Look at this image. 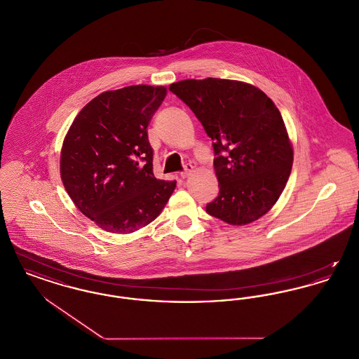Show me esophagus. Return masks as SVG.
<instances>
[{
	"label": "esophagus",
	"instance_id": "34e87169",
	"mask_svg": "<svg viewBox=\"0 0 359 359\" xmlns=\"http://www.w3.org/2000/svg\"><path fill=\"white\" fill-rule=\"evenodd\" d=\"M194 171V167L191 165V164H187L186 167H184V171L180 172V177L182 179H186V177H188L189 175H191V172Z\"/></svg>",
	"mask_w": 359,
	"mask_h": 359
}]
</instances>
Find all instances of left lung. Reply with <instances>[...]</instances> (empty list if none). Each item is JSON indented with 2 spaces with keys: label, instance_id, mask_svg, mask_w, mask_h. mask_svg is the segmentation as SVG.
Listing matches in <instances>:
<instances>
[{
  "label": "left lung",
  "instance_id": "8db88e82",
  "mask_svg": "<svg viewBox=\"0 0 359 359\" xmlns=\"http://www.w3.org/2000/svg\"><path fill=\"white\" fill-rule=\"evenodd\" d=\"M170 90L214 141L219 194L205 211L234 226L265 215L285 188L293 163L290 137L273 101L255 86L218 78L180 81Z\"/></svg>",
  "mask_w": 359,
  "mask_h": 359
}]
</instances>
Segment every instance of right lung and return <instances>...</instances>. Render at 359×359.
Listing matches in <instances>:
<instances>
[{
    "mask_svg": "<svg viewBox=\"0 0 359 359\" xmlns=\"http://www.w3.org/2000/svg\"><path fill=\"white\" fill-rule=\"evenodd\" d=\"M167 95L163 86L104 91L69 126L60 176L75 205L101 229L126 234L156 219L176 182L156 179L147 128Z\"/></svg>",
    "mask_w": 359,
    "mask_h": 359,
    "instance_id": "obj_1",
    "label": "right lung"
}]
</instances>
